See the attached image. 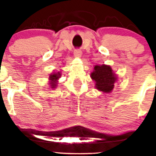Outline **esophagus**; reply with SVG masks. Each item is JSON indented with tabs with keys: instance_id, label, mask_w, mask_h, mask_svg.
<instances>
[{
	"instance_id": "1",
	"label": "esophagus",
	"mask_w": 156,
	"mask_h": 156,
	"mask_svg": "<svg viewBox=\"0 0 156 156\" xmlns=\"http://www.w3.org/2000/svg\"><path fill=\"white\" fill-rule=\"evenodd\" d=\"M82 55V51L80 49H75L74 50V55L76 57H80Z\"/></svg>"
}]
</instances>
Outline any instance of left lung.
<instances>
[{
	"instance_id": "obj_1",
	"label": "left lung",
	"mask_w": 156,
	"mask_h": 156,
	"mask_svg": "<svg viewBox=\"0 0 156 156\" xmlns=\"http://www.w3.org/2000/svg\"><path fill=\"white\" fill-rule=\"evenodd\" d=\"M91 78L96 82V88L104 93H109L114 88L117 80L111 66L107 65L95 66Z\"/></svg>"
}]
</instances>
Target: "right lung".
<instances>
[{
  "instance_id": "right-lung-1",
  "label": "right lung",
  "mask_w": 156,
  "mask_h": 156,
  "mask_svg": "<svg viewBox=\"0 0 156 156\" xmlns=\"http://www.w3.org/2000/svg\"><path fill=\"white\" fill-rule=\"evenodd\" d=\"M60 73H53L51 74L49 76V80H50V84H51V87L55 88V87L56 86V82L57 80L61 76Z\"/></svg>"
}]
</instances>
